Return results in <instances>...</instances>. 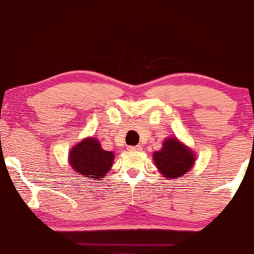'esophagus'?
<instances>
[{"mask_svg":"<svg viewBox=\"0 0 254 254\" xmlns=\"http://www.w3.org/2000/svg\"><path fill=\"white\" fill-rule=\"evenodd\" d=\"M127 150L130 151H141L142 150V145H129L127 147Z\"/></svg>","mask_w":254,"mask_h":254,"instance_id":"34e87169","label":"esophagus"}]
</instances>
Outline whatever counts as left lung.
<instances>
[{
	"mask_svg": "<svg viewBox=\"0 0 254 254\" xmlns=\"http://www.w3.org/2000/svg\"><path fill=\"white\" fill-rule=\"evenodd\" d=\"M153 157L165 178H182L194 162L193 153L176 138L166 139L162 149L155 151Z\"/></svg>",
	"mask_w": 254,
	"mask_h": 254,
	"instance_id": "1",
	"label": "left lung"
}]
</instances>
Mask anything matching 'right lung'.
Instances as JSON below:
<instances>
[{"label":"right lung","mask_w":254,"mask_h":254,"mask_svg":"<svg viewBox=\"0 0 254 254\" xmlns=\"http://www.w3.org/2000/svg\"><path fill=\"white\" fill-rule=\"evenodd\" d=\"M69 162L76 173L90 179H98L110 171L113 153L104 150L98 139L92 137L71 148Z\"/></svg>","instance_id":"1"}]
</instances>
